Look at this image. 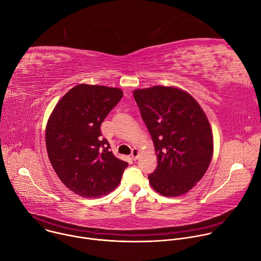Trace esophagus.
<instances>
[{
    "label": "esophagus",
    "mask_w": 261,
    "mask_h": 261,
    "mask_svg": "<svg viewBox=\"0 0 261 261\" xmlns=\"http://www.w3.org/2000/svg\"><path fill=\"white\" fill-rule=\"evenodd\" d=\"M138 155H139L138 148H133V150H132V153H131V157H132V159H133V160H136V159H137V157H138Z\"/></svg>",
    "instance_id": "1"
}]
</instances>
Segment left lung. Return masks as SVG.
<instances>
[{"instance_id": "8db88e82", "label": "left lung", "mask_w": 261, "mask_h": 261, "mask_svg": "<svg viewBox=\"0 0 261 261\" xmlns=\"http://www.w3.org/2000/svg\"><path fill=\"white\" fill-rule=\"evenodd\" d=\"M133 94L158 159L148 175L151 186L168 197L187 193L204 175L213 157V133L205 114L189 93L177 88L155 86Z\"/></svg>"}]
</instances>
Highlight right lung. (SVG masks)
<instances>
[{"mask_svg": "<svg viewBox=\"0 0 261 261\" xmlns=\"http://www.w3.org/2000/svg\"><path fill=\"white\" fill-rule=\"evenodd\" d=\"M123 97L118 88L77 85L51 113L45 130L49 161L63 184L82 197L107 195L128 163L117 158L100 126Z\"/></svg>", "mask_w": 261, "mask_h": 261, "instance_id": "add662e5", "label": "right lung"}]
</instances>
